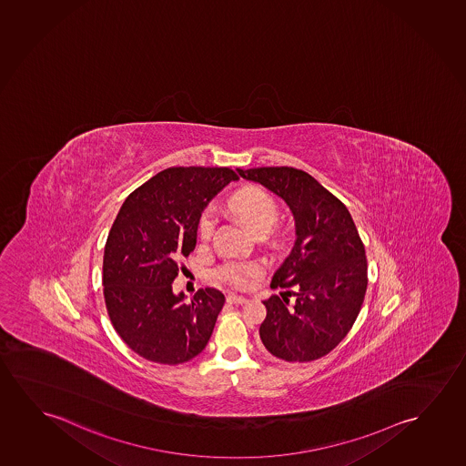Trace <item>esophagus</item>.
I'll return each mask as SVG.
<instances>
[{
	"label": "esophagus",
	"instance_id": "obj_1",
	"mask_svg": "<svg viewBox=\"0 0 466 466\" xmlns=\"http://www.w3.org/2000/svg\"><path fill=\"white\" fill-rule=\"evenodd\" d=\"M226 301L229 304H245L247 303V298L240 297V295H234V293H229L228 298H226Z\"/></svg>",
	"mask_w": 466,
	"mask_h": 466
}]
</instances>
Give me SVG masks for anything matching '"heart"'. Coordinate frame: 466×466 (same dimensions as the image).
I'll use <instances>...</instances> for the list:
<instances>
[{
	"label": "heart",
	"instance_id": "b5f03b06",
	"mask_svg": "<svg viewBox=\"0 0 466 466\" xmlns=\"http://www.w3.org/2000/svg\"><path fill=\"white\" fill-rule=\"evenodd\" d=\"M230 211L242 221L248 229L257 232H269L279 219V207L274 197L259 187H245L230 197L228 202ZM216 228L215 211L211 207L203 209L198 218V236L208 240ZM261 274V266L245 261H229L219 268V277L224 282L243 289L250 284L253 277Z\"/></svg>",
	"mask_w": 466,
	"mask_h": 466
}]
</instances>
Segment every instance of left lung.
<instances>
[{
  "label": "left lung",
  "instance_id": "left-lung-1",
  "mask_svg": "<svg viewBox=\"0 0 466 466\" xmlns=\"http://www.w3.org/2000/svg\"><path fill=\"white\" fill-rule=\"evenodd\" d=\"M237 171L284 198L297 224L295 247L270 282V289L285 291L263 301L264 348L285 362L324 358L351 330L369 282L364 243L351 213L303 169Z\"/></svg>",
  "mask_w": 466,
  "mask_h": 466
}]
</instances>
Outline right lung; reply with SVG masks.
I'll use <instances>...</instances> for the list:
<instances>
[{
  "label": "right lung",
  "mask_w": 466,
  "mask_h": 466,
  "mask_svg": "<svg viewBox=\"0 0 466 466\" xmlns=\"http://www.w3.org/2000/svg\"><path fill=\"white\" fill-rule=\"evenodd\" d=\"M237 179L228 167H173L123 202L104 248L102 285L115 331L141 358L182 364L208 343L223 293L207 287L187 303L171 284L179 261L196 248L203 208Z\"/></svg>",
  "instance_id": "obj_1"
}]
</instances>
